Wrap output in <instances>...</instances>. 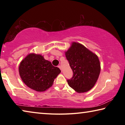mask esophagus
<instances>
[{
  "instance_id": "1",
  "label": "esophagus",
  "mask_w": 125,
  "mask_h": 125,
  "mask_svg": "<svg viewBox=\"0 0 125 125\" xmlns=\"http://www.w3.org/2000/svg\"><path fill=\"white\" fill-rule=\"evenodd\" d=\"M58 67L59 68H60V69H61V65H58ZM61 71H62V70H61Z\"/></svg>"
}]
</instances>
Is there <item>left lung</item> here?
<instances>
[{"label": "left lung", "instance_id": "8db88e82", "mask_svg": "<svg viewBox=\"0 0 125 125\" xmlns=\"http://www.w3.org/2000/svg\"><path fill=\"white\" fill-rule=\"evenodd\" d=\"M65 57L73 73V77L67 80L69 86L78 93L90 90L96 83L100 72L98 56L83 45L73 42L65 52Z\"/></svg>", "mask_w": 125, "mask_h": 125}]
</instances>
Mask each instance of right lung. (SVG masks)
<instances>
[{
  "label": "right lung",
  "mask_w": 125,
  "mask_h": 125,
  "mask_svg": "<svg viewBox=\"0 0 125 125\" xmlns=\"http://www.w3.org/2000/svg\"><path fill=\"white\" fill-rule=\"evenodd\" d=\"M20 75L30 88L44 92L52 86L54 79L61 73L60 68L40 54L31 53L20 63Z\"/></svg>",
  "instance_id": "add662e5"
}]
</instances>
